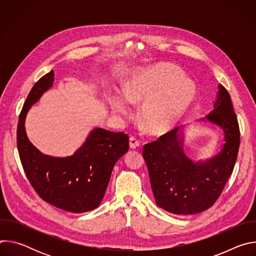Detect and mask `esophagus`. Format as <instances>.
I'll use <instances>...</instances> for the list:
<instances>
[{
	"label": "esophagus",
	"mask_w": 256,
	"mask_h": 256,
	"mask_svg": "<svg viewBox=\"0 0 256 256\" xmlns=\"http://www.w3.org/2000/svg\"><path fill=\"white\" fill-rule=\"evenodd\" d=\"M140 146V140H138V138H136V136H130V147L132 148V149H136V148H138Z\"/></svg>",
	"instance_id": "esophagus-1"
}]
</instances>
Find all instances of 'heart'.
Wrapping results in <instances>:
<instances>
[{"mask_svg":"<svg viewBox=\"0 0 256 256\" xmlns=\"http://www.w3.org/2000/svg\"><path fill=\"white\" fill-rule=\"evenodd\" d=\"M196 93V86L179 68L160 64L140 72L126 87V96L112 99V107L118 114H128V100L132 103L144 100L140 110L142 124L152 132H163L184 116Z\"/></svg>","mask_w":256,"mask_h":256,"instance_id":"b5f03b06","label":"heart"}]
</instances>
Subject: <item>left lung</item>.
Here are the masks:
<instances>
[{
	"label": "left lung",
	"instance_id": "1",
	"mask_svg": "<svg viewBox=\"0 0 256 256\" xmlns=\"http://www.w3.org/2000/svg\"><path fill=\"white\" fill-rule=\"evenodd\" d=\"M206 118L225 132L222 151L204 163L194 164L182 149L178 128L146 144L142 156L147 163L151 188L158 206L175 214H192L210 208L221 196L233 172L240 144V130L230 94L218 86L214 109Z\"/></svg>",
	"mask_w": 256,
	"mask_h": 256
}]
</instances>
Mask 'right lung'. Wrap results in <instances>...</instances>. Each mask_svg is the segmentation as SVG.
I'll list each match as a JSON object with an SVG mask.
<instances>
[{"instance_id": "add662e5", "label": "right lung", "mask_w": 256, "mask_h": 256, "mask_svg": "<svg viewBox=\"0 0 256 256\" xmlns=\"http://www.w3.org/2000/svg\"><path fill=\"white\" fill-rule=\"evenodd\" d=\"M54 79L52 70L26 98L17 128L19 157L30 184L44 200L72 212H89L100 204L116 163L128 151V136L95 128L72 156L42 155L28 140L24 122L31 105L52 87Z\"/></svg>"}]
</instances>
